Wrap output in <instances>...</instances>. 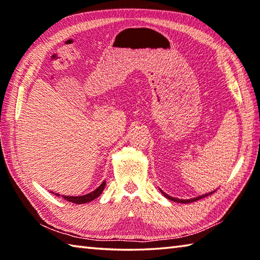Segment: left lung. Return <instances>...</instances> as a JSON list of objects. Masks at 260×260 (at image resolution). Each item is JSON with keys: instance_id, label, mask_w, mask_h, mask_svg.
<instances>
[{"instance_id": "left-lung-1", "label": "left lung", "mask_w": 260, "mask_h": 260, "mask_svg": "<svg viewBox=\"0 0 260 260\" xmlns=\"http://www.w3.org/2000/svg\"><path fill=\"white\" fill-rule=\"evenodd\" d=\"M160 191H161L162 195H164V196L166 197V199H169V200L173 201V202H177V203H191V202H196V201H199V200H201V199H203V197H206V196L211 195V193L213 192V191H211V192H208V193H204V195H202V196H197V197H193V199H190V200H180V199H175V197H172V196L167 195V193H165V192L162 191V190H160Z\"/></svg>"}]
</instances>
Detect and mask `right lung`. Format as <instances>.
I'll use <instances>...</instances> for the list:
<instances>
[{"label": "right lung", "mask_w": 260, "mask_h": 260, "mask_svg": "<svg viewBox=\"0 0 260 260\" xmlns=\"http://www.w3.org/2000/svg\"><path fill=\"white\" fill-rule=\"evenodd\" d=\"M104 187H105V181H103L102 183H101L100 186H99V188H96L94 191L87 193V195H82V196H67V195H61V197H63L64 200L71 202V203H74V204L88 203V202H91L93 200L98 199V197L101 195V193H102ZM55 195L59 196V193H55Z\"/></svg>", "instance_id": "obj_1"}]
</instances>
